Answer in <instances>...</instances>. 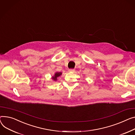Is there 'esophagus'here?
Segmentation results:
<instances>
[{
    "label": "esophagus",
    "instance_id": "1",
    "mask_svg": "<svg viewBox=\"0 0 135 135\" xmlns=\"http://www.w3.org/2000/svg\"><path fill=\"white\" fill-rule=\"evenodd\" d=\"M69 71H72V72H74V71H75V69H69Z\"/></svg>",
    "mask_w": 135,
    "mask_h": 135
}]
</instances>
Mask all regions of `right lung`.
<instances>
[{
	"mask_svg": "<svg viewBox=\"0 0 135 135\" xmlns=\"http://www.w3.org/2000/svg\"><path fill=\"white\" fill-rule=\"evenodd\" d=\"M62 72H58V71H56V72L54 74V76L51 77V79L53 81H56L57 80V78L60 77L62 75Z\"/></svg>",
	"mask_w": 135,
	"mask_h": 135,
	"instance_id": "obj_1",
	"label": "right lung"
}]
</instances>
